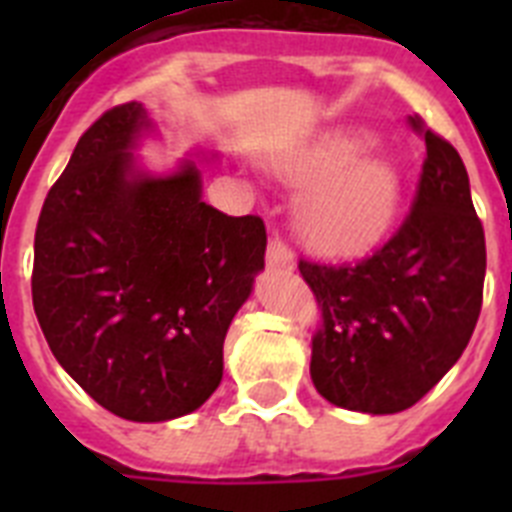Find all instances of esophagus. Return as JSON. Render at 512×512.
<instances>
[{
	"instance_id": "esophagus-1",
	"label": "esophagus",
	"mask_w": 512,
	"mask_h": 512,
	"mask_svg": "<svg viewBox=\"0 0 512 512\" xmlns=\"http://www.w3.org/2000/svg\"><path fill=\"white\" fill-rule=\"evenodd\" d=\"M266 266L269 269H282V271H292L297 266L295 253L289 251L279 238H271L269 248H266Z\"/></svg>"
}]
</instances>
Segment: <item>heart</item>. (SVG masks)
<instances>
[{
	"mask_svg": "<svg viewBox=\"0 0 512 512\" xmlns=\"http://www.w3.org/2000/svg\"><path fill=\"white\" fill-rule=\"evenodd\" d=\"M374 135L361 128L320 133L274 161L279 179L302 187L295 202L300 241L320 259H359L387 238L405 182L390 158L366 156Z\"/></svg>",
	"mask_w": 512,
	"mask_h": 512,
	"instance_id": "obj_1",
	"label": "heart"
}]
</instances>
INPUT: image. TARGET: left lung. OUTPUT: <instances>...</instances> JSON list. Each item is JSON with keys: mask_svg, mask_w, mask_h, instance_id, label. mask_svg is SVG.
<instances>
[{"mask_svg": "<svg viewBox=\"0 0 512 512\" xmlns=\"http://www.w3.org/2000/svg\"><path fill=\"white\" fill-rule=\"evenodd\" d=\"M415 130L420 120H410ZM425 164L413 212L374 256L354 266L300 261L323 305L310 377L336 408L408 410L464 354L482 307L487 251L464 161L423 130Z\"/></svg>", "mask_w": 512, "mask_h": 512, "instance_id": "1", "label": "left lung"}]
</instances>
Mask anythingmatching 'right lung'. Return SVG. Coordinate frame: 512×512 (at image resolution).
<instances>
[{
	"label": "right lung",
	"instance_id": "right-lung-1",
	"mask_svg": "<svg viewBox=\"0 0 512 512\" xmlns=\"http://www.w3.org/2000/svg\"><path fill=\"white\" fill-rule=\"evenodd\" d=\"M146 104L104 112L76 143L35 230L33 307L58 364L133 423L194 413L223 379V343L264 271L266 228L202 202L194 148L153 171Z\"/></svg>",
	"mask_w": 512,
	"mask_h": 512
}]
</instances>
